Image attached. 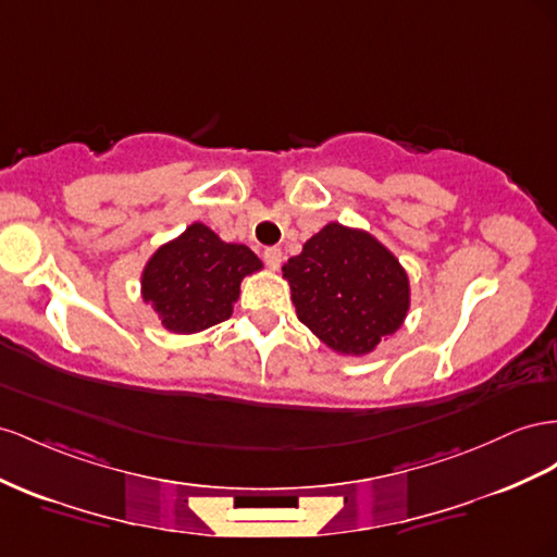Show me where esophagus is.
I'll return each mask as SVG.
<instances>
[{
  "instance_id": "34e87169",
  "label": "esophagus",
  "mask_w": 557,
  "mask_h": 557,
  "mask_svg": "<svg viewBox=\"0 0 557 557\" xmlns=\"http://www.w3.org/2000/svg\"><path fill=\"white\" fill-rule=\"evenodd\" d=\"M281 258H283V255H281L278 248H267L264 250V262H267L269 269H274V272L281 267Z\"/></svg>"
}]
</instances>
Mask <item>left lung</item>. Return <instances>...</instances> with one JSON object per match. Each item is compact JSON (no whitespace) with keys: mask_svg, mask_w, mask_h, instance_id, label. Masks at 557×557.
I'll use <instances>...</instances> for the list:
<instances>
[{"mask_svg":"<svg viewBox=\"0 0 557 557\" xmlns=\"http://www.w3.org/2000/svg\"><path fill=\"white\" fill-rule=\"evenodd\" d=\"M281 272L297 319L339 356H368L408 319V269L360 227L327 222Z\"/></svg>","mask_w":557,"mask_h":557,"instance_id":"left-lung-1","label":"left lung"}]
</instances>
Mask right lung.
Segmentation results:
<instances>
[{"instance_id": "right-lung-1", "label": "right lung", "mask_w": 557, "mask_h": 557, "mask_svg": "<svg viewBox=\"0 0 557 557\" xmlns=\"http://www.w3.org/2000/svg\"><path fill=\"white\" fill-rule=\"evenodd\" d=\"M264 264L248 246L227 244L203 222L161 244L143 267L140 295L152 305L163 330L194 335L227 321L242 281Z\"/></svg>"}]
</instances>
